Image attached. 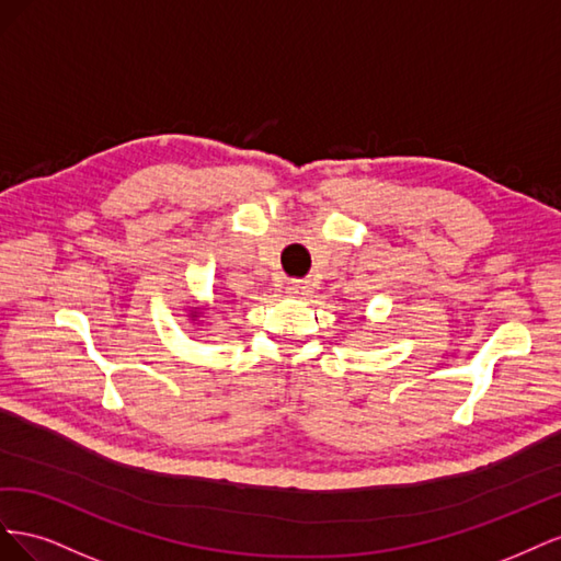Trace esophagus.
I'll return each instance as SVG.
<instances>
[{
  "label": "esophagus",
  "instance_id": "1",
  "mask_svg": "<svg viewBox=\"0 0 561 561\" xmlns=\"http://www.w3.org/2000/svg\"><path fill=\"white\" fill-rule=\"evenodd\" d=\"M285 293L290 295V297H307V295H309V285H304V283H287Z\"/></svg>",
  "mask_w": 561,
  "mask_h": 561
}]
</instances>
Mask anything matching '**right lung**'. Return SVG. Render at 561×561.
Wrapping results in <instances>:
<instances>
[{
	"label": "right lung",
	"instance_id": "obj_1",
	"mask_svg": "<svg viewBox=\"0 0 561 561\" xmlns=\"http://www.w3.org/2000/svg\"><path fill=\"white\" fill-rule=\"evenodd\" d=\"M196 309H198V307H196ZM198 311H201V313H203V311H217V307H210V309H198ZM198 311H192V313H190V320H198ZM196 325H201V322H196Z\"/></svg>",
	"mask_w": 561,
	"mask_h": 561
}]
</instances>
